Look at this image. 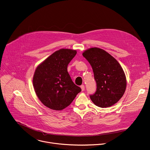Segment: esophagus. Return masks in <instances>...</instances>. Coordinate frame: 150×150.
Wrapping results in <instances>:
<instances>
[{
    "label": "esophagus",
    "instance_id": "34e87169",
    "mask_svg": "<svg viewBox=\"0 0 150 150\" xmlns=\"http://www.w3.org/2000/svg\"><path fill=\"white\" fill-rule=\"evenodd\" d=\"M80 87H81V90H82L83 91H84V90H85V87H84V85H81V86H80Z\"/></svg>",
    "mask_w": 150,
    "mask_h": 150
}]
</instances>
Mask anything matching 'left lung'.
Returning a JSON list of instances; mask_svg holds the SVG:
<instances>
[{
  "instance_id": "left-lung-1",
  "label": "left lung",
  "mask_w": 150,
  "mask_h": 150,
  "mask_svg": "<svg viewBox=\"0 0 150 150\" xmlns=\"http://www.w3.org/2000/svg\"><path fill=\"white\" fill-rule=\"evenodd\" d=\"M83 56L91 64L97 84L96 93L90 96L91 101L100 108L117 103L127 86L126 75L120 63L111 54L97 47L86 50Z\"/></svg>"
}]
</instances>
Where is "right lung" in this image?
Returning <instances> with one entry per match:
<instances>
[{
    "label": "right lung",
    "mask_w": 150,
    "mask_h": 150,
    "mask_svg": "<svg viewBox=\"0 0 150 150\" xmlns=\"http://www.w3.org/2000/svg\"><path fill=\"white\" fill-rule=\"evenodd\" d=\"M75 50L62 48L52 53L36 68L33 86L36 96L45 106L61 111L69 106L81 89L67 72V65Z\"/></svg>",
    "instance_id": "1"
}]
</instances>
